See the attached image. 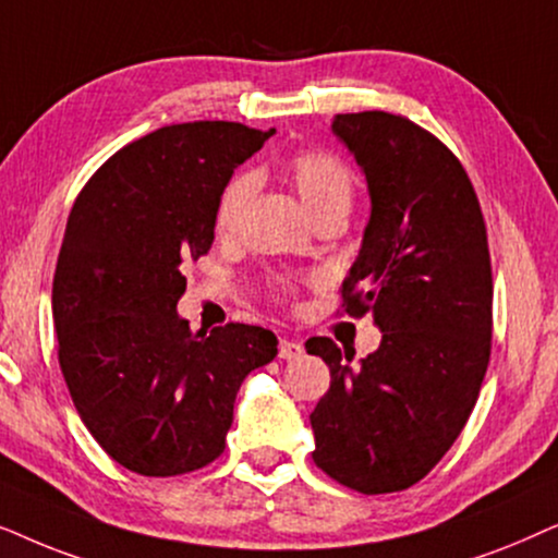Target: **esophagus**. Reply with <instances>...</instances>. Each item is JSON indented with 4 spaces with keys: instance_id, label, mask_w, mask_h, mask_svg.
I'll list each match as a JSON object with an SVG mask.
<instances>
[{
    "instance_id": "34e87169",
    "label": "esophagus",
    "mask_w": 558,
    "mask_h": 558,
    "mask_svg": "<svg viewBox=\"0 0 558 558\" xmlns=\"http://www.w3.org/2000/svg\"><path fill=\"white\" fill-rule=\"evenodd\" d=\"M303 354V344L295 339H280L278 344V356L280 360H299Z\"/></svg>"
}]
</instances>
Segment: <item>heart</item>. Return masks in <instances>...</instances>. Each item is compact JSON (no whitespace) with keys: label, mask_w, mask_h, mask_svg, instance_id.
Wrapping results in <instances>:
<instances>
[{"label":"heart","mask_w":558,"mask_h":558,"mask_svg":"<svg viewBox=\"0 0 558 558\" xmlns=\"http://www.w3.org/2000/svg\"><path fill=\"white\" fill-rule=\"evenodd\" d=\"M286 173L314 219L331 211H347L352 204L354 175L337 155L324 150H299L286 160ZM250 196L252 178L247 173L234 175L219 196L217 214H214V232L219 236H232L240 229Z\"/></svg>","instance_id":"heart-1"}]
</instances>
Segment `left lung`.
<instances>
[{"mask_svg": "<svg viewBox=\"0 0 558 558\" xmlns=\"http://www.w3.org/2000/svg\"><path fill=\"white\" fill-rule=\"evenodd\" d=\"M331 132L373 202L341 308L373 314L383 341L360 365L329 337L306 341L331 373L311 457L356 493H398L439 464L477 403L493 339L487 229L462 162L411 119L337 114Z\"/></svg>", "mask_w": 558, "mask_h": 558, "instance_id": "left-lung-1", "label": "left lung"}]
</instances>
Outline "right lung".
I'll return each mask as SVG.
<instances>
[{
	"instance_id": "1",
	"label": "right lung",
	"mask_w": 558,
	"mask_h": 558,
	"mask_svg": "<svg viewBox=\"0 0 558 558\" xmlns=\"http://www.w3.org/2000/svg\"><path fill=\"white\" fill-rule=\"evenodd\" d=\"M272 135L240 122L160 128L111 155L73 204L53 275L58 362L81 421L130 472L211 464L242 380L278 354L263 326L191 333L175 311L185 265L211 250L221 191Z\"/></svg>"
}]
</instances>
